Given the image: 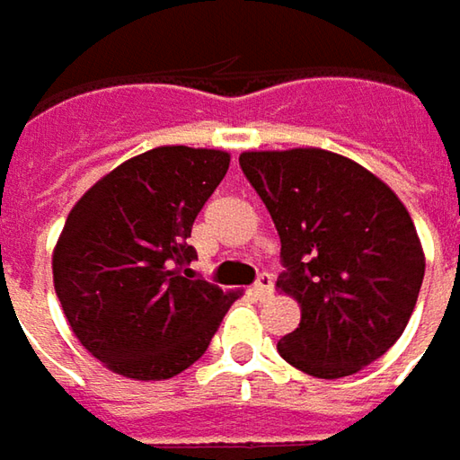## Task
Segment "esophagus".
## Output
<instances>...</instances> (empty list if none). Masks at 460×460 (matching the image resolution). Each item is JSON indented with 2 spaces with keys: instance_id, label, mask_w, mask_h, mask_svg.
<instances>
[{
  "instance_id": "obj_1",
  "label": "esophagus",
  "mask_w": 460,
  "mask_h": 460,
  "mask_svg": "<svg viewBox=\"0 0 460 460\" xmlns=\"http://www.w3.org/2000/svg\"><path fill=\"white\" fill-rule=\"evenodd\" d=\"M271 292H274V276L271 274L258 276V281L253 284V294H256L258 299H266Z\"/></svg>"
}]
</instances>
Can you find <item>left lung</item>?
Returning a JSON list of instances; mask_svg holds the SVG:
<instances>
[{
	"label": "left lung",
	"mask_w": 460,
	"mask_h": 460,
	"mask_svg": "<svg viewBox=\"0 0 460 460\" xmlns=\"http://www.w3.org/2000/svg\"><path fill=\"white\" fill-rule=\"evenodd\" d=\"M240 168L281 238L276 287L299 302L279 341L294 368L341 379L381 358L410 323L425 276L415 222L361 164L323 151H245Z\"/></svg>",
	"instance_id": "8db88e82"
}]
</instances>
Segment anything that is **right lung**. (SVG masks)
Wrapping results in <instances>:
<instances>
[{"label": "right lung", "mask_w": 460, "mask_h": 460, "mask_svg": "<svg viewBox=\"0 0 460 460\" xmlns=\"http://www.w3.org/2000/svg\"><path fill=\"white\" fill-rule=\"evenodd\" d=\"M227 166L225 151L161 146L119 164L68 212L53 287L79 343L119 376L181 374L238 299L186 269L191 225Z\"/></svg>", "instance_id": "obj_1"}]
</instances>
